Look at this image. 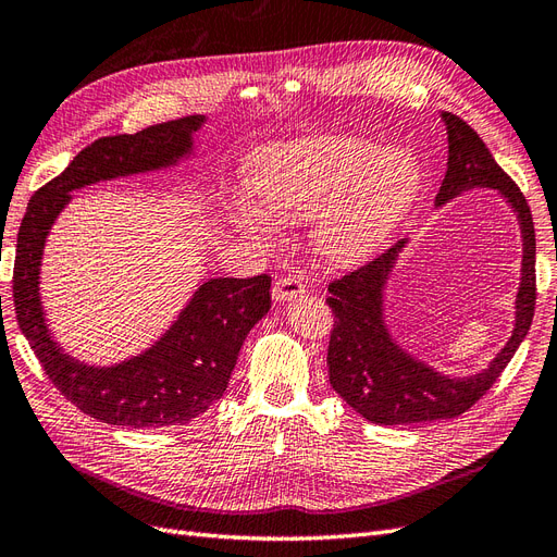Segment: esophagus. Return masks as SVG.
I'll return each mask as SVG.
<instances>
[{"label":"esophagus","instance_id":"obj_1","mask_svg":"<svg viewBox=\"0 0 557 557\" xmlns=\"http://www.w3.org/2000/svg\"><path fill=\"white\" fill-rule=\"evenodd\" d=\"M300 294H306V284H304V280L296 277V275L280 277L273 284V298L277 300V304H287V300H292Z\"/></svg>","mask_w":557,"mask_h":557}]
</instances>
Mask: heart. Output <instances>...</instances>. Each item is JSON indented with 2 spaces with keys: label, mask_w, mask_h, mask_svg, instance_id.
I'll return each instance as SVG.
<instances>
[{
  "label": "heart",
  "mask_w": 557,
  "mask_h": 557,
  "mask_svg": "<svg viewBox=\"0 0 557 557\" xmlns=\"http://www.w3.org/2000/svg\"><path fill=\"white\" fill-rule=\"evenodd\" d=\"M249 184L259 205H231L237 231L268 240L275 221L314 216L317 251L355 263L383 247L416 205L422 165L408 149H383L367 137L317 135L270 151Z\"/></svg>",
  "instance_id": "obj_1"
}]
</instances>
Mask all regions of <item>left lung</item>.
<instances>
[{
    "label": "left lung",
    "instance_id": "obj_1",
    "mask_svg": "<svg viewBox=\"0 0 557 557\" xmlns=\"http://www.w3.org/2000/svg\"><path fill=\"white\" fill-rule=\"evenodd\" d=\"M441 119L448 133V170L436 194V208L467 190L495 188L518 219L522 263L513 331L487 369L471 375H446L410 355L392 336L385 317L387 282L408 237L387 249L383 257L331 282L326 304L336 317L326 355L331 387L363 420L375 424H418L462 416L508 367L516 349L525 341L534 317L536 240L530 205L471 125L450 111H443Z\"/></svg>",
    "mask_w": 557,
    "mask_h": 557
}]
</instances>
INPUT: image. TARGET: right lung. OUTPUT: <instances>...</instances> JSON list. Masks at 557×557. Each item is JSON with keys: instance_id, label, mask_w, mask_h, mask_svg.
Masks as SVG:
<instances>
[{"instance_id": "1", "label": "right lung", "mask_w": 557, "mask_h": 557, "mask_svg": "<svg viewBox=\"0 0 557 557\" xmlns=\"http://www.w3.org/2000/svg\"><path fill=\"white\" fill-rule=\"evenodd\" d=\"M205 116L158 123L135 135L102 137L27 202L13 268L15 320L51 383L86 416L133 429L186 424L224 396L237 355L270 310V277H212L198 284L165 333L139 355L95 367L67 355L46 324L41 259L72 190L133 174L177 168L194 158Z\"/></svg>"}]
</instances>
